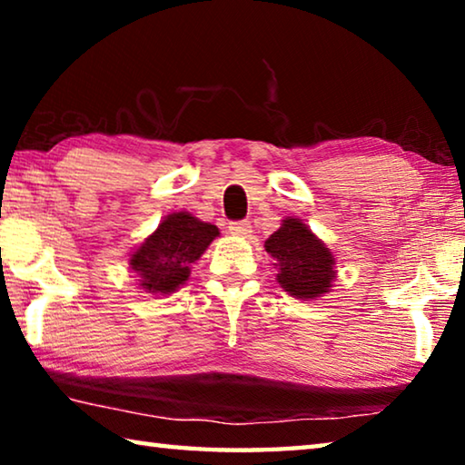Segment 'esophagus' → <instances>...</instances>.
I'll use <instances>...</instances> for the list:
<instances>
[{
  "label": "esophagus",
  "mask_w": 465,
  "mask_h": 465,
  "mask_svg": "<svg viewBox=\"0 0 465 465\" xmlns=\"http://www.w3.org/2000/svg\"><path fill=\"white\" fill-rule=\"evenodd\" d=\"M250 232H252L250 222H232L230 223V233L232 235H240V238H246Z\"/></svg>",
  "instance_id": "esophagus-1"
}]
</instances>
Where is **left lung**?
<instances>
[{
    "instance_id": "left-lung-1",
    "label": "left lung",
    "mask_w": 465,
    "mask_h": 465,
    "mask_svg": "<svg viewBox=\"0 0 465 465\" xmlns=\"http://www.w3.org/2000/svg\"><path fill=\"white\" fill-rule=\"evenodd\" d=\"M264 248L277 261L279 285L297 299L328 293L334 279V256L299 219L287 217L266 240Z\"/></svg>"
}]
</instances>
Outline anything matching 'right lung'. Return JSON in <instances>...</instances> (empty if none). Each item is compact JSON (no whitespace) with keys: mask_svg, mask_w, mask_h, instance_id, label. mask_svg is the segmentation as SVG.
<instances>
[{"mask_svg":"<svg viewBox=\"0 0 465 465\" xmlns=\"http://www.w3.org/2000/svg\"><path fill=\"white\" fill-rule=\"evenodd\" d=\"M217 235L215 225L191 213H172L131 256V269L139 274L141 287L149 293H172L188 281L191 264L199 261Z\"/></svg>","mask_w":465,"mask_h":465,"instance_id":"add662e5","label":"right lung"}]
</instances>
